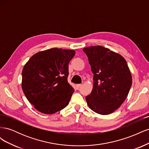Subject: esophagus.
Segmentation results:
<instances>
[{"mask_svg":"<svg viewBox=\"0 0 149 149\" xmlns=\"http://www.w3.org/2000/svg\"><path fill=\"white\" fill-rule=\"evenodd\" d=\"M81 86H82V84H76V88L77 89H79Z\"/></svg>","mask_w":149,"mask_h":149,"instance_id":"esophagus-1","label":"esophagus"}]
</instances>
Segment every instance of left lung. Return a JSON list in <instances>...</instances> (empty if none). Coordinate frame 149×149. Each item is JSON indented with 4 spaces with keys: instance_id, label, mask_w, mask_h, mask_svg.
<instances>
[{
    "instance_id": "obj_1",
    "label": "left lung",
    "mask_w": 149,
    "mask_h": 149,
    "mask_svg": "<svg viewBox=\"0 0 149 149\" xmlns=\"http://www.w3.org/2000/svg\"><path fill=\"white\" fill-rule=\"evenodd\" d=\"M94 74L93 88L86 97L90 109L107 115L118 109L127 97L132 79L125 60L102 46L83 48Z\"/></svg>"
}]
</instances>
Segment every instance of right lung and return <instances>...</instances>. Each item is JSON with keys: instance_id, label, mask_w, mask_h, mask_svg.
I'll return each instance as SVG.
<instances>
[{"instance_id": "right-lung-1", "label": "right lung", "mask_w": 149, "mask_h": 149, "mask_svg": "<svg viewBox=\"0 0 149 149\" xmlns=\"http://www.w3.org/2000/svg\"><path fill=\"white\" fill-rule=\"evenodd\" d=\"M73 49L53 48L31 56L22 70V88L37 111L52 114L68 104L74 89L68 82Z\"/></svg>"}]
</instances>
